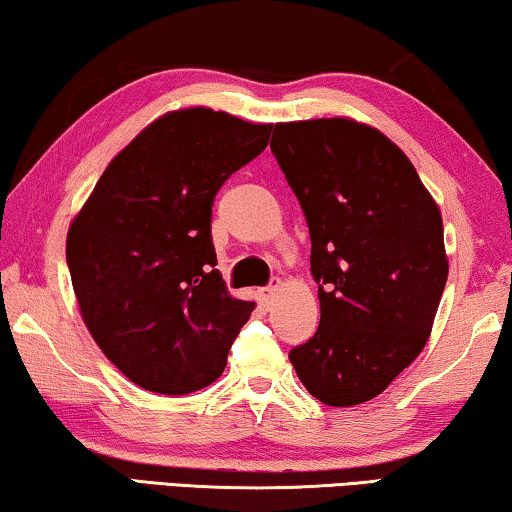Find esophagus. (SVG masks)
Listing matches in <instances>:
<instances>
[{
  "mask_svg": "<svg viewBox=\"0 0 512 512\" xmlns=\"http://www.w3.org/2000/svg\"><path fill=\"white\" fill-rule=\"evenodd\" d=\"M278 290H280V280H278V278H271L269 285L259 287V290H257V292H259V299H262V304H264L266 308L273 306V299H276Z\"/></svg>",
  "mask_w": 512,
  "mask_h": 512,
  "instance_id": "esophagus-1",
  "label": "esophagus"
}]
</instances>
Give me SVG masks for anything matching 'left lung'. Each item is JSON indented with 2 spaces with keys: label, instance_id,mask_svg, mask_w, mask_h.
I'll return each instance as SVG.
<instances>
[{
  "label": "left lung",
  "instance_id": "obj_1",
  "mask_svg": "<svg viewBox=\"0 0 512 512\" xmlns=\"http://www.w3.org/2000/svg\"><path fill=\"white\" fill-rule=\"evenodd\" d=\"M271 153L311 234L320 327L290 350L327 406H357L420 355L448 280L443 220L406 155L348 118L283 122Z\"/></svg>",
  "mask_w": 512,
  "mask_h": 512
}]
</instances>
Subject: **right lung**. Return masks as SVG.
Returning <instances> with one entry per match:
<instances>
[{
	"label": "right lung",
	"instance_id": "add662e5",
	"mask_svg": "<svg viewBox=\"0 0 512 512\" xmlns=\"http://www.w3.org/2000/svg\"><path fill=\"white\" fill-rule=\"evenodd\" d=\"M273 125L211 109L167 113L115 155L71 222L67 264L99 348L157 394H190L225 371L255 301L215 269V194L269 143Z\"/></svg>",
	"mask_w": 512,
	"mask_h": 512
}]
</instances>
